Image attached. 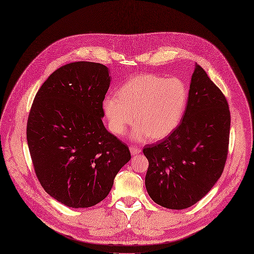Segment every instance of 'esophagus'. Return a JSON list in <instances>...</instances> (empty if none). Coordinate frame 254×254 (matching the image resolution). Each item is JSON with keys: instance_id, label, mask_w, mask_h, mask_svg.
I'll use <instances>...</instances> for the list:
<instances>
[{"instance_id": "obj_1", "label": "esophagus", "mask_w": 254, "mask_h": 254, "mask_svg": "<svg viewBox=\"0 0 254 254\" xmlns=\"http://www.w3.org/2000/svg\"><path fill=\"white\" fill-rule=\"evenodd\" d=\"M129 150H130V153L132 155H135V154H138V153L141 152V149L138 148V147H135V146H130Z\"/></svg>"}]
</instances>
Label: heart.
I'll use <instances>...</instances> for the list:
<instances>
[{"mask_svg": "<svg viewBox=\"0 0 254 254\" xmlns=\"http://www.w3.org/2000/svg\"><path fill=\"white\" fill-rule=\"evenodd\" d=\"M104 101L110 129L125 133L134 119L131 137L142 141L148 136L159 140L170 135L180 125L189 100V90L180 78L139 74L128 79L119 91Z\"/></svg>", "mask_w": 254, "mask_h": 254, "instance_id": "1", "label": "heart"}]
</instances>
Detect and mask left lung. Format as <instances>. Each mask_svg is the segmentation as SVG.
I'll return each mask as SVG.
<instances>
[{
	"instance_id": "obj_1",
	"label": "left lung",
	"mask_w": 254,
	"mask_h": 254,
	"mask_svg": "<svg viewBox=\"0 0 254 254\" xmlns=\"http://www.w3.org/2000/svg\"><path fill=\"white\" fill-rule=\"evenodd\" d=\"M230 112L222 92L197 64L180 126L146 144L145 188L166 208L185 209L199 201L220 178L228 153Z\"/></svg>"
}]
</instances>
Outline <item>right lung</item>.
I'll use <instances>...</instances> for the list:
<instances>
[{
  "mask_svg": "<svg viewBox=\"0 0 254 254\" xmlns=\"http://www.w3.org/2000/svg\"><path fill=\"white\" fill-rule=\"evenodd\" d=\"M109 68L75 62L55 70L38 91L27 124L37 178L47 193L72 208L94 206L110 193L128 146L105 127Z\"/></svg>",
  "mask_w": 254,
  "mask_h": 254,
  "instance_id": "add662e5",
  "label": "right lung"
}]
</instances>
